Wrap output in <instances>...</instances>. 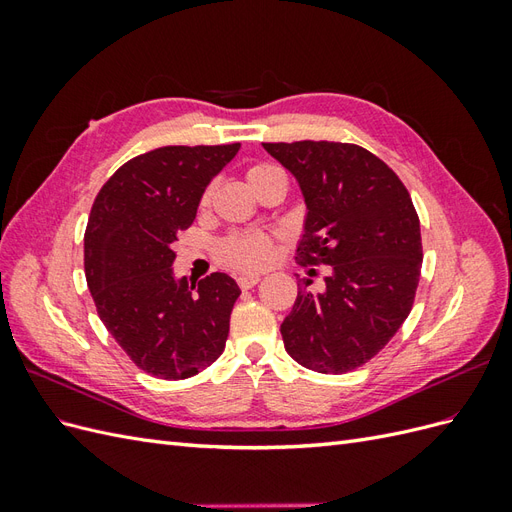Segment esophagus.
Returning a JSON list of instances; mask_svg holds the SVG:
<instances>
[{
	"mask_svg": "<svg viewBox=\"0 0 512 512\" xmlns=\"http://www.w3.org/2000/svg\"><path fill=\"white\" fill-rule=\"evenodd\" d=\"M237 282H239V286H241L243 290L254 288V286L260 282V275H258V273H241V275L237 277Z\"/></svg>",
	"mask_w": 512,
	"mask_h": 512,
	"instance_id": "esophagus-1",
	"label": "esophagus"
}]
</instances>
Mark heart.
Listing matches in <instances>:
<instances>
[{
    "instance_id": "b5f03b06",
    "label": "heart",
    "mask_w": 512,
    "mask_h": 512,
    "mask_svg": "<svg viewBox=\"0 0 512 512\" xmlns=\"http://www.w3.org/2000/svg\"><path fill=\"white\" fill-rule=\"evenodd\" d=\"M271 166H252L247 170V181L254 179L260 170H267ZM209 203V192L203 196V205ZM273 256V243L271 237L265 235V232H237L230 239L224 241L222 245V258L232 267H241V269H256L267 265Z\"/></svg>"
}]
</instances>
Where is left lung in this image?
Wrapping results in <instances>:
<instances>
[{"label":"left lung","instance_id":"left-lung-1","mask_svg":"<svg viewBox=\"0 0 512 512\" xmlns=\"http://www.w3.org/2000/svg\"><path fill=\"white\" fill-rule=\"evenodd\" d=\"M305 200L301 265H329L324 290L303 280L282 322L286 352L320 374L365 365L408 318L421 277V224L406 185L374 153L329 141L262 143Z\"/></svg>","mask_w":512,"mask_h":512}]
</instances>
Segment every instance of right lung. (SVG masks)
Wrapping results in <instances>:
<instances>
[{"label":"right lung","mask_w":512,"mask_h":512,"mask_svg":"<svg viewBox=\"0 0 512 512\" xmlns=\"http://www.w3.org/2000/svg\"><path fill=\"white\" fill-rule=\"evenodd\" d=\"M232 145H168L123 164L96 196L85 230V277L104 327L130 359L162 380H185L224 352L241 294L226 273L188 284L173 243Z\"/></svg>","instance_id":"1"}]
</instances>
